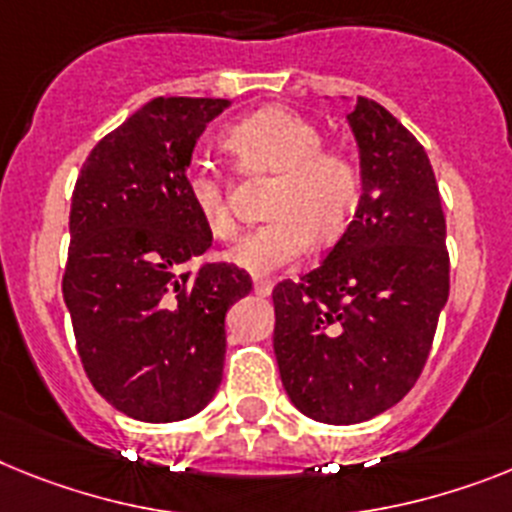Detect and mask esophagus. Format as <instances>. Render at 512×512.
<instances>
[{
    "label": "esophagus",
    "mask_w": 512,
    "mask_h": 512,
    "mask_svg": "<svg viewBox=\"0 0 512 512\" xmlns=\"http://www.w3.org/2000/svg\"><path fill=\"white\" fill-rule=\"evenodd\" d=\"M270 291H273V281H268V278H255L257 296H270Z\"/></svg>",
    "instance_id": "34e87169"
}]
</instances>
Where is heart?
I'll return each instance as SVG.
<instances>
[{
	"instance_id": "obj_1",
	"label": "heart",
	"mask_w": 512,
	"mask_h": 512,
	"mask_svg": "<svg viewBox=\"0 0 512 512\" xmlns=\"http://www.w3.org/2000/svg\"><path fill=\"white\" fill-rule=\"evenodd\" d=\"M223 145L244 174H278L268 223L249 231L231 252L236 265L265 276L296 263L312 244L336 242L349 229L362 197L359 163L341 148H325L309 119L281 109L257 111L234 124ZM184 195L218 239L236 231L231 184L213 163L197 161L184 174Z\"/></svg>"
}]
</instances>
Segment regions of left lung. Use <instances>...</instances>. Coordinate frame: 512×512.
<instances>
[{
    "instance_id": "left-lung-1",
    "label": "left lung",
    "mask_w": 512,
    "mask_h": 512,
    "mask_svg": "<svg viewBox=\"0 0 512 512\" xmlns=\"http://www.w3.org/2000/svg\"><path fill=\"white\" fill-rule=\"evenodd\" d=\"M362 197L325 260L273 289L281 382L304 416L359 424L388 411L427 364L450 294L445 216L422 143L356 98Z\"/></svg>"
}]
</instances>
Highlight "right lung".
Segmentation results:
<instances>
[{
	"label": "right lung",
	"mask_w": 512,
	"mask_h": 512,
	"mask_svg": "<svg viewBox=\"0 0 512 512\" xmlns=\"http://www.w3.org/2000/svg\"><path fill=\"white\" fill-rule=\"evenodd\" d=\"M226 98H153L85 158L62 278L93 388L140 422H179L216 395L226 312L247 270L190 263L213 244L184 195L192 150Z\"/></svg>",
	"instance_id": "add662e5"
}]
</instances>
